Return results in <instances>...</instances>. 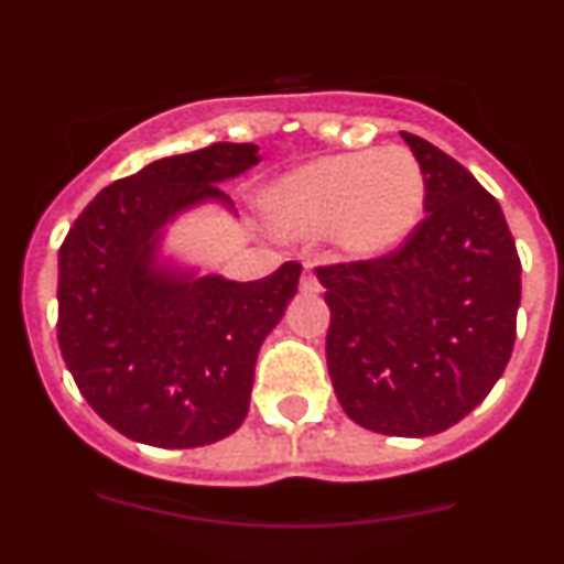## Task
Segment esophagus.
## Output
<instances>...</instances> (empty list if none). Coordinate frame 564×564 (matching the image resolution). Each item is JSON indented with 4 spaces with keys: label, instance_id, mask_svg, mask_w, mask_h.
Here are the masks:
<instances>
[{
    "label": "esophagus",
    "instance_id": "34e87169",
    "mask_svg": "<svg viewBox=\"0 0 564 564\" xmlns=\"http://www.w3.org/2000/svg\"><path fill=\"white\" fill-rule=\"evenodd\" d=\"M300 289H303L305 294L322 292V283H318V278L314 275V270H311V267H305L303 278H300Z\"/></svg>",
    "mask_w": 564,
    "mask_h": 564
}]
</instances>
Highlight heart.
Here are the masks:
<instances>
[{
	"label": "heart",
	"instance_id": "1",
	"mask_svg": "<svg viewBox=\"0 0 564 564\" xmlns=\"http://www.w3.org/2000/svg\"><path fill=\"white\" fill-rule=\"evenodd\" d=\"M425 172L406 147L316 158L272 182L264 209L289 235L329 231L351 259H379L412 237L425 213Z\"/></svg>",
	"mask_w": 564,
	"mask_h": 564
}]
</instances>
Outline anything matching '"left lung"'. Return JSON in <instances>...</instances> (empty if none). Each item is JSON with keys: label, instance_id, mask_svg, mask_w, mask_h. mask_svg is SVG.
<instances>
[{"label": "left lung", "instance_id": "1", "mask_svg": "<svg viewBox=\"0 0 564 564\" xmlns=\"http://www.w3.org/2000/svg\"><path fill=\"white\" fill-rule=\"evenodd\" d=\"M401 135L425 172V218L392 253L316 267V275L327 289V368L344 412L377 434L431 436L502 377L521 259L497 198L440 147Z\"/></svg>", "mask_w": 564, "mask_h": 564}]
</instances>
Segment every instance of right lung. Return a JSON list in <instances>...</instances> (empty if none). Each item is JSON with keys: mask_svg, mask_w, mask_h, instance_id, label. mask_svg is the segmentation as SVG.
<instances>
[{"mask_svg": "<svg viewBox=\"0 0 564 564\" xmlns=\"http://www.w3.org/2000/svg\"><path fill=\"white\" fill-rule=\"evenodd\" d=\"M256 144L161 158L104 187L59 248L62 360L89 406L128 440L202 447L248 414L259 346L297 292L286 261L261 281L161 264L163 226L204 202L231 207L220 182L256 166Z\"/></svg>", "mask_w": 564, "mask_h": 564, "instance_id": "1", "label": "right lung"}]
</instances>
